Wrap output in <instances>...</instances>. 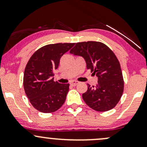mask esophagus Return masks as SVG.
<instances>
[{"mask_svg":"<svg viewBox=\"0 0 147 147\" xmlns=\"http://www.w3.org/2000/svg\"><path fill=\"white\" fill-rule=\"evenodd\" d=\"M79 82H77V81H72V82H70V85H72V86H77V84H79Z\"/></svg>","mask_w":147,"mask_h":147,"instance_id":"1","label":"esophagus"}]
</instances>
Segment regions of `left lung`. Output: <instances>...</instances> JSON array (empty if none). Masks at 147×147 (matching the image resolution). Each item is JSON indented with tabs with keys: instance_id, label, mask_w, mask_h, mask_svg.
<instances>
[{
	"instance_id": "obj_1",
	"label": "left lung",
	"mask_w": 147,
	"mask_h": 147,
	"mask_svg": "<svg viewBox=\"0 0 147 147\" xmlns=\"http://www.w3.org/2000/svg\"><path fill=\"white\" fill-rule=\"evenodd\" d=\"M70 53L83 57L87 68L98 78L96 86L88 84L87 91L82 95L86 104L100 112L113 109L124 91L120 64L113 52L101 42L87 41L76 43Z\"/></svg>"
}]
</instances>
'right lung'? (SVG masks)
<instances>
[{
	"mask_svg": "<svg viewBox=\"0 0 147 147\" xmlns=\"http://www.w3.org/2000/svg\"><path fill=\"white\" fill-rule=\"evenodd\" d=\"M75 43H55L39 48L30 57L25 67L23 86L34 108L49 113L59 109L66 99L69 84L54 81L53 71L60 59Z\"/></svg>",
	"mask_w": 147,
	"mask_h": 147,
	"instance_id": "obj_1",
	"label": "right lung"
}]
</instances>
